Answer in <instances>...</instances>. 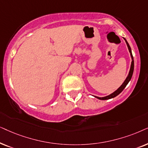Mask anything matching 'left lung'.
Instances as JSON below:
<instances>
[{
  "instance_id": "8db88e82",
  "label": "left lung",
  "mask_w": 148,
  "mask_h": 148,
  "mask_svg": "<svg viewBox=\"0 0 148 148\" xmlns=\"http://www.w3.org/2000/svg\"><path fill=\"white\" fill-rule=\"evenodd\" d=\"M125 39L126 43H127V47H128V49H129V51L130 52V54H131V59H132V62H131V68H130V70H129V74H128L127 78H126L125 81L123 83V84L120 86V87L118 88L116 90H115L114 92H112V94L109 95L108 96H106V97H97V96H94L95 97L97 98V99H99L100 100H106V99H112V98H114L116 96H117L118 95H119L121 92L123 91L124 90V88L126 87V86L127 85V84L129 83L130 80H131V78H132V76H133V70H134V60H133V55H132V52H131V47L129 46V43L127 41V40L125 38H123Z\"/></svg>"
}]
</instances>
